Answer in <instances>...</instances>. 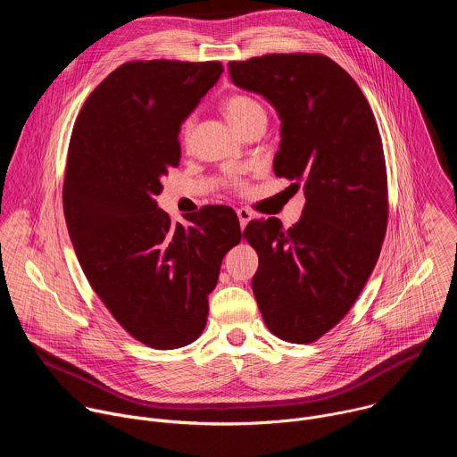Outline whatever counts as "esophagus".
Instances as JSON below:
<instances>
[{
	"label": "esophagus",
	"mask_w": 457,
	"mask_h": 457,
	"mask_svg": "<svg viewBox=\"0 0 457 457\" xmlns=\"http://www.w3.org/2000/svg\"><path fill=\"white\" fill-rule=\"evenodd\" d=\"M237 215H238V220H240V228L244 229L245 226H247V222L253 219V213L249 212V210H245V208H238L237 210Z\"/></svg>",
	"instance_id": "esophagus-1"
}]
</instances>
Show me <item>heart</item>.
<instances>
[{
  "instance_id": "b5f03b06",
  "label": "heart",
  "mask_w": 457,
  "mask_h": 457,
  "mask_svg": "<svg viewBox=\"0 0 457 457\" xmlns=\"http://www.w3.org/2000/svg\"><path fill=\"white\" fill-rule=\"evenodd\" d=\"M262 110V106H260L254 99L247 97V96H231L229 99H226L224 103V115L228 119V122L233 126V124H238L242 122L244 119H247L251 113L254 112H260ZM189 128V122L186 124V129Z\"/></svg>"
}]
</instances>
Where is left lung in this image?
<instances>
[{
  "label": "left lung",
  "instance_id": "obj_1",
  "mask_svg": "<svg viewBox=\"0 0 457 457\" xmlns=\"http://www.w3.org/2000/svg\"><path fill=\"white\" fill-rule=\"evenodd\" d=\"M235 87L262 96L280 119L277 177L300 184L302 217L289 229L253 220V293L268 329L311 344L347 314L379 256L386 229V171L379 129L356 81L318 54L231 61Z\"/></svg>",
  "mask_w": 457,
  "mask_h": 457
}]
</instances>
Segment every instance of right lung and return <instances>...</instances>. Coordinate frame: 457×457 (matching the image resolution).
Returning a JSON list of instances; mask_svg holds the SVG:
<instances>
[{"instance_id": "right-lung-1", "label": "right lung", "mask_w": 457, "mask_h": 457, "mask_svg": "<svg viewBox=\"0 0 457 457\" xmlns=\"http://www.w3.org/2000/svg\"><path fill=\"white\" fill-rule=\"evenodd\" d=\"M222 72L219 61L120 64L72 129L62 210L78 260L112 316L154 349L201 337L222 258L242 237L228 206L182 226L155 201L180 159L182 122Z\"/></svg>"}]
</instances>
